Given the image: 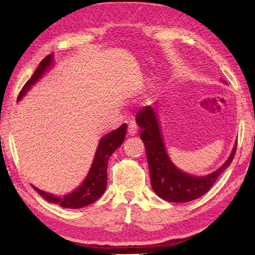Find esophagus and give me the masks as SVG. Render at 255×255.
I'll list each match as a JSON object with an SVG mask.
<instances>
[{
  "instance_id": "esophagus-1",
  "label": "esophagus",
  "mask_w": 255,
  "mask_h": 255,
  "mask_svg": "<svg viewBox=\"0 0 255 255\" xmlns=\"http://www.w3.org/2000/svg\"><path fill=\"white\" fill-rule=\"evenodd\" d=\"M127 131H128L129 136H134V134H137L138 128L136 126V124H134L133 122H131L130 124H129L128 125V128H127Z\"/></svg>"
}]
</instances>
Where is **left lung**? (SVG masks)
Segmentation results:
<instances>
[{
  "instance_id": "left-lung-1",
  "label": "left lung",
  "mask_w": 255,
  "mask_h": 255,
  "mask_svg": "<svg viewBox=\"0 0 255 255\" xmlns=\"http://www.w3.org/2000/svg\"><path fill=\"white\" fill-rule=\"evenodd\" d=\"M137 124L141 129L140 138L144 143L151 177V186L159 197L171 203H187L207 193L221 173L235 158L237 143L226 163L209 175L197 177L180 171L166 154L160 132L156 113L151 106L137 113Z\"/></svg>"
}]
</instances>
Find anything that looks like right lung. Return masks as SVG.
Here are the masks:
<instances>
[{
  "instance_id": "1",
  "label": "right lung",
  "mask_w": 255,
  "mask_h": 255,
  "mask_svg": "<svg viewBox=\"0 0 255 255\" xmlns=\"http://www.w3.org/2000/svg\"><path fill=\"white\" fill-rule=\"evenodd\" d=\"M52 63V55L47 56L42 59V61L37 67L36 71L31 75V78L27 81L23 89L20 90L17 101H19L24 96L27 91L29 90L30 86L34 84L37 80H39L42 74L49 69ZM127 132V125L123 124L121 127L116 130L110 132L106 136L103 137L100 141L99 147H97L95 158L93 164L91 166V170L86 176L85 181L82 183L78 189L68 195H64L63 197H57L55 195H50L40 191V189L35 188L37 193L40 196L44 197L49 203L57 204L63 208H82L85 206L93 204L96 202L103 194H104L107 186V165L108 159L114 153L118 147H121L124 142L125 136Z\"/></svg>"
}]
</instances>
